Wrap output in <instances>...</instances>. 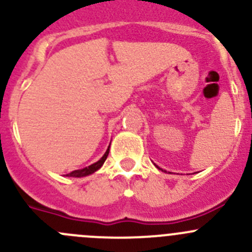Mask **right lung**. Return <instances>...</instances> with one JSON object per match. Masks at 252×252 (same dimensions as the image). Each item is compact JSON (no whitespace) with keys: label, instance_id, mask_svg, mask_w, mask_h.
<instances>
[{"label":"right lung","instance_id":"1","mask_svg":"<svg viewBox=\"0 0 252 252\" xmlns=\"http://www.w3.org/2000/svg\"><path fill=\"white\" fill-rule=\"evenodd\" d=\"M108 152H110V147H108L107 151H106V154L103 155L102 158H101L100 161H97V162H96V163L91 164V166L85 167V168H83V169H78V171L70 172V173H68V174H65V175H67V177L80 178V177H85V175H89V174L94 173V172L97 171L98 168H101V166H102V164L105 163L106 158H107V156H108Z\"/></svg>","mask_w":252,"mask_h":252}]
</instances>
